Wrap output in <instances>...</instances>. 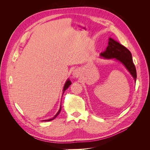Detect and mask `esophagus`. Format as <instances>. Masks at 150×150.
Masks as SVG:
<instances>
[{"label": "esophagus", "mask_w": 150, "mask_h": 150, "mask_svg": "<svg viewBox=\"0 0 150 150\" xmlns=\"http://www.w3.org/2000/svg\"><path fill=\"white\" fill-rule=\"evenodd\" d=\"M80 74V72L78 69H75L73 72H72V76H73L74 78H78V77L79 76Z\"/></svg>", "instance_id": "34e87169"}]
</instances>
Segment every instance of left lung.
<instances>
[{
    "mask_svg": "<svg viewBox=\"0 0 150 150\" xmlns=\"http://www.w3.org/2000/svg\"><path fill=\"white\" fill-rule=\"evenodd\" d=\"M101 56L105 59L115 58L120 61L132 75L136 82L137 71L133 62L132 55L129 50L112 38H109L108 46L106 51L101 53Z\"/></svg>",
    "mask_w": 150,
    "mask_h": 150,
    "instance_id": "1",
    "label": "left lung"
}]
</instances>
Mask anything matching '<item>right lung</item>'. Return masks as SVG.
<instances>
[{
	"label": "right lung",
	"mask_w": 150,
	"mask_h": 150,
	"mask_svg": "<svg viewBox=\"0 0 150 150\" xmlns=\"http://www.w3.org/2000/svg\"><path fill=\"white\" fill-rule=\"evenodd\" d=\"M71 84V81H70V80L67 79V81H66V83H65V84H64V89H63V93H64L65 91H66V89H67L68 88H69V86ZM61 106L60 107L59 110V111L57 112V114H56L55 116H54V117H52V119H49V120H44V121H51V120H54V118H56V116H57L59 114V112H61Z\"/></svg>",
	"instance_id": "right-lung-1"
}]
</instances>
